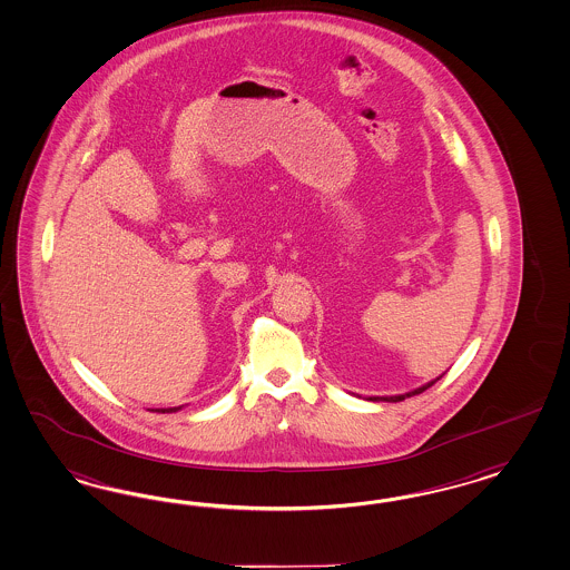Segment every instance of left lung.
Returning a JSON list of instances; mask_svg holds the SVG:
<instances>
[{"label": "left lung", "instance_id": "obj_1", "mask_svg": "<svg viewBox=\"0 0 570 570\" xmlns=\"http://www.w3.org/2000/svg\"><path fill=\"white\" fill-rule=\"evenodd\" d=\"M442 377V375H440ZM440 377H435V380H431L428 384L419 385L415 390H411V392H406V394H396V396H370V401L373 402H401L404 399H411V396H415V394H421V392H425L428 387L435 384Z\"/></svg>", "mask_w": 570, "mask_h": 570}]
</instances>
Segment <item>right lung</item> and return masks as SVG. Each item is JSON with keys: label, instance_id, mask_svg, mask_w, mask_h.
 Wrapping results in <instances>:
<instances>
[{"label": "right lung", "instance_id": "add662e5", "mask_svg": "<svg viewBox=\"0 0 570 570\" xmlns=\"http://www.w3.org/2000/svg\"><path fill=\"white\" fill-rule=\"evenodd\" d=\"M180 409H183V406H174V409H151V411H157V413H159V411H161V413H176V411H180Z\"/></svg>", "mask_w": 570, "mask_h": 570}]
</instances>
